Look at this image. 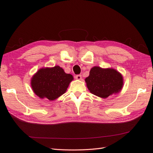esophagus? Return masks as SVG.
<instances>
[{"label":"esophagus","instance_id":"1","mask_svg":"<svg viewBox=\"0 0 153 153\" xmlns=\"http://www.w3.org/2000/svg\"><path fill=\"white\" fill-rule=\"evenodd\" d=\"M75 78L76 80H81L82 79V75H76L75 76Z\"/></svg>","mask_w":153,"mask_h":153}]
</instances>
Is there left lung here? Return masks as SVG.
<instances>
[{"label":"left lung","instance_id":"obj_1","mask_svg":"<svg viewBox=\"0 0 153 153\" xmlns=\"http://www.w3.org/2000/svg\"><path fill=\"white\" fill-rule=\"evenodd\" d=\"M87 88L92 94L106 98L121 90L123 79L121 74L114 69L92 68L85 78Z\"/></svg>","mask_w":153,"mask_h":153}]
</instances>
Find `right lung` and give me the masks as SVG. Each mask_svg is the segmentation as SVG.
<instances>
[{"mask_svg":"<svg viewBox=\"0 0 153 153\" xmlns=\"http://www.w3.org/2000/svg\"><path fill=\"white\" fill-rule=\"evenodd\" d=\"M73 79L58 66L52 68H42L33 76L31 86L34 93L40 98L54 100L63 94Z\"/></svg>","mask_w":153,"mask_h":153,"instance_id":"1","label":"right lung"}]
</instances>
